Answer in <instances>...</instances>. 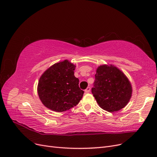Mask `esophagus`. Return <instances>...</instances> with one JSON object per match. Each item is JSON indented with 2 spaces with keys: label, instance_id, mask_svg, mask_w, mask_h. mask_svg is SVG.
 I'll use <instances>...</instances> for the list:
<instances>
[{
  "label": "esophagus",
  "instance_id": "obj_1",
  "mask_svg": "<svg viewBox=\"0 0 157 157\" xmlns=\"http://www.w3.org/2000/svg\"><path fill=\"white\" fill-rule=\"evenodd\" d=\"M90 91V87H89V86L87 87V88H86V90H85V93H89Z\"/></svg>",
  "mask_w": 157,
  "mask_h": 157
}]
</instances>
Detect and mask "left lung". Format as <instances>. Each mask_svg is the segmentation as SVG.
Wrapping results in <instances>:
<instances>
[{
	"label": "left lung",
	"instance_id": "8db88e82",
	"mask_svg": "<svg viewBox=\"0 0 157 157\" xmlns=\"http://www.w3.org/2000/svg\"><path fill=\"white\" fill-rule=\"evenodd\" d=\"M92 93L99 106L109 112L125 107L132 95V86L126 75L113 65H102L95 75Z\"/></svg>",
	"mask_w": 157,
	"mask_h": 157
}]
</instances>
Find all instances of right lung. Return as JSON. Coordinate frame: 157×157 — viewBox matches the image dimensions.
Here are the masks:
<instances>
[{"mask_svg": "<svg viewBox=\"0 0 157 157\" xmlns=\"http://www.w3.org/2000/svg\"><path fill=\"white\" fill-rule=\"evenodd\" d=\"M76 65L69 60L54 63L40 76L37 91L43 105L50 110L62 112L76 106L84 91L74 76Z\"/></svg>", "mask_w": 157, "mask_h": 157, "instance_id": "1", "label": "right lung"}]
</instances>
